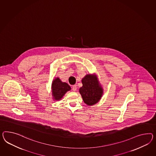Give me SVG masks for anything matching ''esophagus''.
Masks as SVG:
<instances>
[{"label": "esophagus", "instance_id": "obj_1", "mask_svg": "<svg viewBox=\"0 0 156 156\" xmlns=\"http://www.w3.org/2000/svg\"><path fill=\"white\" fill-rule=\"evenodd\" d=\"M72 90L73 91H76L77 90V85H74L72 86Z\"/></svg>", "mask_w": 156, "mask_h": 156}]
</instances>
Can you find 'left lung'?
I'll list each match as a JSON object with an SVG mask.
<instances>
[{"mask_svg": "<svg viewBox=\"0 0 156 156\" xmlns=\"http://www.w3.org/2000/svg\"><path fill=\"white\" fill-rule=\"evenodd\" d=\"M83 87L79 89L84 102L89 106L97 104L103 94V88L94 74H88L82 79Z\"/></svg>", "mask_w": 156, "mask_h": 156, "instance_id": "1", "label": "left lung"}]
</instances>
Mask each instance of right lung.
I'll use <instances>...</instances> for the list:
<instances>
[{
    "mask_svg": "<svg viewBox=\"0 0 156 156\" xmlns=\"http://www.w3.org/2000/svg\"><path fill=\"white\" fill-rule=\"evenodd\" d=\"M52 96L55 100H60L66 92L71 90L70 86L66 83H63L57 77L52 81Z\"/></svg>",
    "mask_w": 156,
    "mask_h": 156,
    "instance_id": "obj_1",
    "label": "right lung"
}]
</instances>
